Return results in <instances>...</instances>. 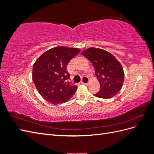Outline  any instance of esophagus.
Returning a JSON list of instances; mask_svg holds the SVG:
<instances>
[{
	"label": "esophagus",
	"instance_id": "esophagus-1",
	"mask_svg": "<svg viewBox=\"0 0 154 154\" xmlns=\"http://www.w3.org/2000/svg\"><path fill=\"white\" fill-rule=\"evenodd\" d=\"M88 82H89V78H88L87 76H83L82 77V82L83 84L85 85H88Z\"/></svg>",
	"mask_w": 154,
	"mask_h": 154
}]
</instances>
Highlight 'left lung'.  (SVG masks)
Instances as JSON below:
<instances>
[{
	"label": "left lung",
	"mask_w": 154,
	"mask_h": 154,
	"mask_svg": "<svg viewBox=\"0 0 154 154\" xmlns=\"http://www.w3.org/2000/svg\"><path fill=\"white\" fill-rule=\"evenodd\" d=\"M90 60L100 84V91L94 96L109 99L116 96L123 87L125 74L122 64L114 55L104 49L90 48L81 53Z\"/></svg>",
	"instance_id": "1"
}]
</instances>
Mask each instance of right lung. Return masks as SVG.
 <instances>
[{
	"mask_svg": "<svg viewBox=\"0 0 154 154\" xmlns=\"http://www.w3.org/2000/svg\"><path fill=\"white\" fill-rule=\"evenodd\" d=\"M78 48H51L36 60L32 67V78L39 94L51 104L66 103L75 93L77 87L69 85L70 74L67 66L80 53Z\"/></svg>",
	"mask_w": 154,
	"mask_h": 154,
	"instance_id": "1",
	"label": "right lung"
}]
</instances>
